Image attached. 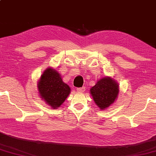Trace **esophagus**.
<instances>
[{"instance_id":"obj_1","label":"esophagus","mask_w":156,"mask_h":156,"mask_svg":"<svg viewBox=\"0 0 156 156\" xmlns=\"http://www.w3.org/2000/svg\"><path fill=\"white\" fill-rule=\"evenodd\" d=\"M85 87H78L77 88V91L78 92H83L85 91Z\"/></svg>"}]
</instances>
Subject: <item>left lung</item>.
Masks as SVG:
<instances>
[{
    "label": "left lung",
    "mask_w": 156,
    "mask_h": 156,
    "mask_svg": "<svg viewBox=\"0 0 156 156\" xmlns=\"http://www.w3.org/2000/svg\"><path fill=\"white\" fill-rule=\"evenodd\" d=\"M118 83L111 78H103L90 89L93 99L102 110L108 107L117 98L118 94Z\"/></svg>",
    "instance_id": "left-lung-1"
}]
</instances>
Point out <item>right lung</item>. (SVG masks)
Returning <instances> with one entry per match:
<instances>
[{"instance_id": "1", "label": "right lung", "mask_w": 156, "mask_h": 156, "mask_svg": "<svg viewBox=\"0 0 156 156\" xmlns=\"http://www.w3.org/2000/svg\"><path fill=\"white\" fill-rule=\"evenodd\" d=\"M41 98L53 108L59 107L70 94L69 86L64 83L59 73L48 68L41 76L38 84Z\"/></svg>"}]
</instances>
